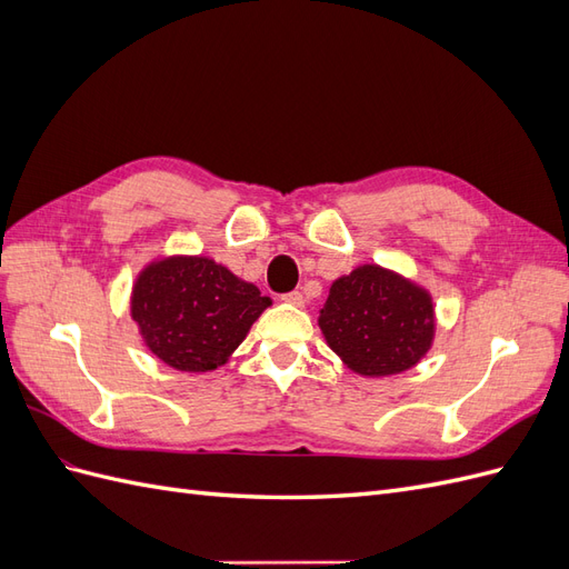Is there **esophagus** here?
<instances>
[{"mask_svg":"<svg viewBox=\"0 0 569 569\" xmlns=\"http://www.w3.org/2000/svg\"><path fill=\"white\" fill-rule=\"evenodd\" d=\"M282 301H287L291 306H303V295L301 291H289V295L282 297Z\"/></svg>","mask_w":569,"mask_h":569,"instance_id":"obj_1","label":"esophagus"}]
</instances>
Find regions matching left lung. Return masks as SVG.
I'll return each instance as SVG.
<instances>
[{
	"mask_svg": "<svg viewBox=\"0 0 569 569\" xmlns=\"http://www.w3.org/2000/svg\"><path fill=\"white\" fill-rule=\"evenodd\" d=\"M318 327L351 372L370 380L401 375L432 349L435 299L406 274L363 263L332 282Z\"/></svg>",
	"mask_w": 569,
	"mask_h": 569,
	"instance_id": "left-lung-1",
	"label": "left lung"
}]
</instances>
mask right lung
I'll list each match as a JSON object with an SVG mask.
<instances>
[{"instance_id": "right-lung-1", "label": "right lung", "mask_w": 569, "mask_h": 569, "mask_svg": "<svg viewBox=\"0 0 569 569\" xmlns=\"http://www.w3.org/2000/svg\"><path fill=\"white\" fill-rule=\"evenodd\" d=\"M270 297L201 253L151 258L130 291V318L144 347L180 372L226 366Z\"/></svg>"}]
</instances>
